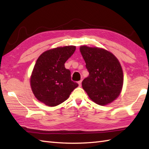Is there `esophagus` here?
Here are the masks:
<instances>
[{"label": "esophagus", "mask_w": 149, "mask_h": 149, "mask_svg": "<svg viewBox=\"0 0 149 149\" xmlns=\"http://www.w3.org/2000/svg\"><path fill=\"white\" fill-rule=\"evenodd\" d=\"M81 83H82V80H80L79 81H78V84H79V85L80 86H81Z\"/></svg>", "instance_id": "34e87169"}]
</instances>
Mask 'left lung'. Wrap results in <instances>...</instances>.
I'll use <instances>...</instances> for the list:
<instances>
[{
    "mask_svg": "<svg viewBox=\"0 0 149 149\" xmlns=\"http://www.w3.org/2000/svg\"><path fill=\"white\" fill-rule=\"evenodd\" d=\"M80 51L89 75L82 86L94 102L105 106L118 97L122 89L123 75L118 59L107 50L81 46Z\"/></svg>",
    "mask_w": 149,
    "mask_h": 149,
    "instance_id": "8db88e82",
    "label": "left lung"
}]
</instances>
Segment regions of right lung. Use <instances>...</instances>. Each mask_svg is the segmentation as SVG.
<instances>
[{
    "label": "right lung",
    "mask_w": 149,
    "mask_h": 149,
    "mask_svg": "<svg viewBox=\"0 0 149 149\" xmlns=\"http://www.w3.org/2000/svg\"><path fill=\"white\" fill-rule=\"evenodd\" d=\"M75 46L57 47L38 58L31 77V86L36 99L53 107L64 102L79 84L71 80L65 63L75 50Z\"/></svg>",
    "instance_id": "add662e5"
}]
</instances>
